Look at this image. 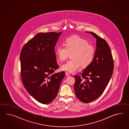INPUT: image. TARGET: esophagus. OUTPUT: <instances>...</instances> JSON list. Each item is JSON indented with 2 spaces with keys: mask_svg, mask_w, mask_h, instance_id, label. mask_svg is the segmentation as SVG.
<instances>
[{
  "mask_svg": "<svg viewBox=\"0 0 129 129\" xmlns=\"http://www.w3.org/2000/svg\"><path fill=\"white\" fill-rule=\"evenodd\" d=\"M66 76L68 77V76H70V73H68V72H66Z\"/></svg>",
  "mask_w": 129,
  "mask_h": 129,
  "instance_id": "1",
  "label": "esophagus"
}]
</instances>
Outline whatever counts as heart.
<instances>
[{
    "mask_svg": "<svg viewBox=\"0 0 129 129\" xmlns=\"http://www.w3.org/2000/svg\"><path fill=\"white\" fill-rule=\"evenodd\" d=\"M64 47L59 46L55 49V54L58 59L63 61L66 60L69 54H71V60L61 66L62 70L74 73L79 69L80 66L85 68L93 60L94 48L88 44L85 39L78 36H74L66 39Z\"/></svg>",
    "mask_w": 129,
    "mask_h": 129,
    "instance_id": "1",
    "label": "heart"
}]
</instances>
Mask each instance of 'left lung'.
<instances>
[{"instance_id": "obj_1", "label": "left lung", "mask_w": 129, "mask_h": 129, "mask_svg": "<svg viewBox=\"0 0 129 129\" xmlns=\"http://www.w3.org/2000/svg\"><path fill=\"white\" fill-rule=\"evenodd\" d=\"M96 39V48L93 60L80 76L75 75L74 90L81 102L88 103L101 96L109 82L114 68L112 52L104 39L92 32Z\"/></svg>"}]
</instances>
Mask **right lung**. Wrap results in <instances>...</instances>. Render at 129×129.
<instances>
[{"label":"right lung","instance_id":"add662e5","mask_svg":"<svg viewBox=\"0 0 129 129\" xmlns=\"http://www.w3.org/2000/svg\"><path fill=\"white\" fill-rule=\"evenodd\" d=\"M62 32L37 34L25 45L20 55L22 82L26 90L39 102L47 104L57 95L64 71L58 68L55 45Z\"/></svg>","mask_w":129,"mask_h":129}]
</instances>
